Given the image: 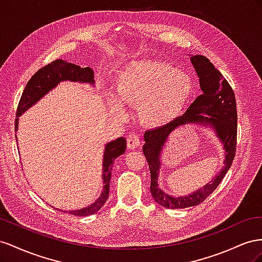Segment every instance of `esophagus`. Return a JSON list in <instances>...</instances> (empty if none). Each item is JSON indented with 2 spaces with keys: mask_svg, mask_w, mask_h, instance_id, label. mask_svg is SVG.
Instances as JSON below:
<instances>
[{
  "mask_svg": "<svg viewBox=\"0 0 262 262\" xmlns=\"http://www.w3.org/2000/svg\"><path fill=\"white\" fill-rule=\"evenodd\" d=\"M140 145V137L137 135V134H130L127 137V147L129 149H135L138 148Z\"/></svg>",
  "mask_w": 262,
  "mask_h": 262,
  "instance_id": "1",
  "label": "esophagus"
}]
</instances>
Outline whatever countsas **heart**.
I'll return each mask as SVG.
<instances>
[{
	"label": "heart",
	"instance_id": "obj_1",
	"mask_svg": "<svg viewBox=\"0 0 262 262\" xmlns=\"http://www.w3.org/2000/svg\"><path fill=\"white\" fill-rule=\"evenodd\" d=\"M191 78L162 61L132 62L116 76L114 94L110 103L115 114H122L121 104L137 105V117L146 126L160 127L174 119L192 94Z\"/></svg>",
	"mask_w": 262,
	"mask_h": 262
}]
</instances>
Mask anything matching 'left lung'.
<instances>
[{
	"mask_svg": "<svg viewBox=\"0 0 262 262\" xmlns=\"http://www.w3.org/2000/svg\"><path fill=\"white\" fill-rule=\"evenodd\" d=\"M190 59L200 78L202 94L182 116L158 128L147 130L144 135L143 151L150 170V192L156 203L164 208H186L205 201L222 182L236 154L237 110L233 89L206 57L195 55ZM192 122L212 127L223 145L226 160L220 173L203 188L185 197L176 198L162 191L158 185L161 151L171 132L178 126Z\"/></svg>",
	"mask_w": 262,
	"mask_h": 262,
	"instance_id": "1",
	"label": "left lung"
}]
</instances>
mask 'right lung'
Here are the masks:
<instances>
[{"label": "right lung", "instance_id": "add662e5", "mask_svg": "<svg viewBox=\"0 0 262 262\" xmlns=\"http://www.w3.org/2000/svg\"><path fill=\"white\" fill-rule=\"evenodd\" d=\"M62 81L79 82V83L94 84V73L90 67L81 68L80 66L58 59L42 67L34 76L29 79L24 89L23 94L19 100L16 119H15V132L18 129V117L27 111L29 107L39 101L42 96L46 95L50 90L56 88ZM15 138H17L15 135ZM126 150V139L119 137L113 141H110L105 146V151L103 157V190L101 196L98 198L93 204L77 211H69L74 216H89L95 214L101 210V207L108 199L110 180L113 168L114 160L122 156ZM58 210V208H57Z\"/></svg>", "mask_w": 262, "mask_h": 262}]
</instances>
